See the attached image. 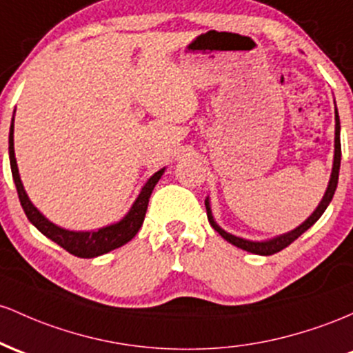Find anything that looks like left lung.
Returning a JSON list of instances; mask_svg holds the SVG:
<instances>
[{
  "mask_svg": "<svg viewBox=\"0 0 353 353\" xmlns=\"http://www.w3.org/2000/svg\"><path fill=\"white\" fill-rule=\"evenodd\" d=\"M334 148H335L334 150V165H332L330 180H328L325 193H323L322 200H320L319 207L314 210V213H312V215L308 216V219L305 220L303 223H300L296 228L290 230V232H287V233H282V235L273 236V239H268V240H247V239H241V236L232 235V233L225 232V230L221 228L219 223H216L215 219H213L212 207H210V198L207 196V200H205V207H207V215H208L210 223H212V227L215 228L216 232H219L220 235L223 236V239L227 240V241H230V243H232V245H235V247H239V248H241V250H245V252L255 253V255L267 256V255H273V253L283 250L285 247H288V245H290L292 241H295L296 239H299V236L302 235V233L307 232V230L310 228L312 225H314L315 221L323 215V212H325L328 205H330L332 198H334V193H335V190H336V183H339L340 160H342V148H340V120H339V112H336V106H335V145H334Z\"/></svg>",
  "mask_w": 353,
  "mask_h": 353,
  "instance_id": "8db88e82",
  "label": "left lung"
}]
</instances>
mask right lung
<instances>
[{
  "instance_id": "add662e5",
  "label": "right lung",
  "mask_w": 353,
  "mask_h": 353,
  "mask_svg": "<svg viewBox=\"0 0 353 353\" xmlns=\"http://www.w3.org/2000/svg\"><path fill=\"white\" fill-rule=\"evenodd\" d=\"M14 113L13 120H11L10 126V165H11V173H13L14 185H17L19 201H21V207L25 210L28 220L37 227L39 232L45 236H48L50 240H53L54 243H58L59 247L65 248L66 252H70L71 255L80 256V259H94V256L105 255V253L114 250V248L121 247V245L128 243L138 233L141 225H143L146 208H148V200L152 196L153 188L158 183L161 175L165 173L166 168L158 170L157 173H153L152 176L146 180V183L141 187L140 193H138L137 200L133 201L132 208L128 210V213L121 220L114 221V223L106 225L98 230H90V232H74V230L63 228L59 225L53 223L43 215L39 210L34 207L33 201L28 196L25 187H23V181L19 178L18 172V163L17 157H14Z\"/></svg>"
}]
</instances>
